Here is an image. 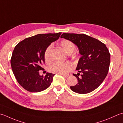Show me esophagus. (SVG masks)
I'll return each instance as SVG.
<instances>
[{"mask_svg":"<svg viewBox=\"0 0 123 123\" xmlns=\"http://www.w3.org/2000/svg\"><path fill=\"white\" fill-rule=\"evenodd\" d=\"M61 74V75L63 76H66V77L70 76L71 75V74Z\"/></svg>","mask_w":123,"mask_h":123,"instance_id":"obj_1","label":"esophagus"}]
</instances>
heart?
Returning <instances> with one entry per match:
<instances>
[{"label": "heart", "instance_id": "heart-1", "mask_svg": "<svg viewBox=\"0 0 123 123\" xmlns=\"http://www.w3.org/2000/svg\"><path fill=\"white\" fill-rule=\"evenodd\" d=\"M60 45L62 49L67 54H71L75 49V45L74 43L69 40H63L60 43ZM52 46L49 45L44 53V58L45 61L49 62L51 60V51ZM73 68L72 65L69 63H60L55 62L50 65L49 71L52 73L57 74H66Z\"/></svg>", "mask_w": 123, "mask_h": 123}]
</instances>
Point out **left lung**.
<instances>
[{
	"label": "left lung",
	"instance_id": "8db88e82",
	"mask_svg": "<svg viewBox=\"0 0 123 123\" xmlns=\"http://www.w3.org/2000/svg\"><path fill=\"white\" fill-rule=\"evenodd\" d=\"M61 38L69 40L77 46L81 56L74 74L78 80L71 90L79 94H86L97 88L104 80L109 70L110 54L105 44L85 34L64 33ZM81 73L79 78L78 74Z\"/></svg>",
	"mask_w": 123,
	"mask_h": 123
}]
</instances>
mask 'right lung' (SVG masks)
Masks as SVG:
<instances>
[{"label": "right lung", "instance_id": "obj_1", "mask_svg": "<svg viewBox=\"0 0 123 123\" xmlns=\"http://www.w3.org/2000/svg\"><path fill=\"white\" fill-rule=\"evenodd\" d=\"M61 32L38 34L25 38L17 45L12 53L11 64L18 84L30 92H39L51 84L55 74H39L45 62L44 53L51 43L59 39Z\"/></svg>", "mask_w": 123, "mask_h": 123}]
</instances>
